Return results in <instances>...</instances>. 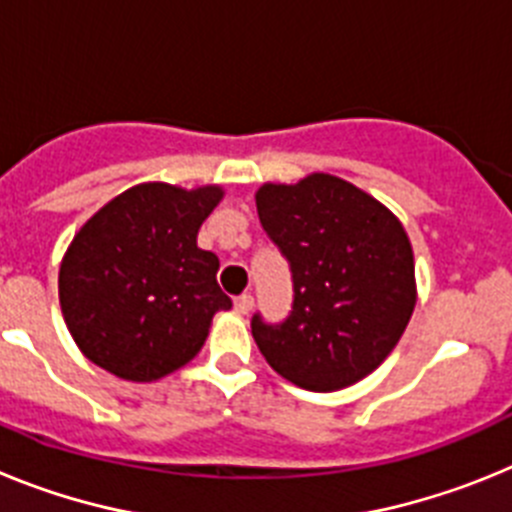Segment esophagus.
Wrapping results in <instances>:
<instances>
[{"label": "esophagus", "mask_w": 512, "mask_h": 512, "mask_svg": "<svg viewBox=\"0 0 512 512\" xmlns=\"http://www.w3.org/2000/svg\"><path fill=\"white\" fill-rule=\"evenodd\" d=\"M251 307H253L251 295H241L238 300H235V312H238V315H248V312H251Z\"/></svg>", "instance_id": "1"}]
</instances>
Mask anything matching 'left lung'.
<instances>
[{
    "label": "left lung",
    "mask_w": 512,
    "mask_h": 512,
    "mask_svg": "<svg viewBox=\"0 0 512 512\" xmlns=\"http://www.w3.org/2000/svg\"><path fill=\"white\" fill-rule=\"evenodd\" d=\"M256 210L287 256L295 305L284 323L253 315V341L277 374L336 392L372 374L415 310V259L392 210L333 174L261 184Z\"/></svg>",
    "instance_id": "1"
}]
</instances>
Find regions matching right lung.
I'll return each instance as SVG.
<instances>
[{"label":"right lung","mask_w":512,"mask_h":512,"mask_svg":"<svg viewBox=\"0 0 512 512\" xmlns=\"http://www.w3.org/2000/svg\"><path fill=\"white\" fill-rule=\"evenodd\" d=\"M223 187L135 184L99 207L58 269L63 320L79 351L128 382H156L200 354L217 310L220 261L197 233Z\"/></svg>","instance_id":"right-lung-1"}]
</instances>
